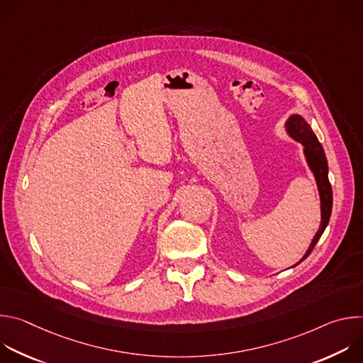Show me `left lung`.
I'll list each match as a JSON object with an SVG mask.
<instances>
[{"mask_svg": "<svg viewBox=\"0 0 363 363\" xmlns=\"http://www.w3.org/2000/svg\"><path fill=\"white\" fill-rule=\"evenodd\" d=\"M284 129L287 132V135L303 145V153L304 158L307 162L308 169L312 171L315 179H316V185L319 189V196H320V227L318 230V233L315 234L312 242H310L307 251L304 252V255L301 257V260L297 263L300 264L304 258L308 257V254L313 251L315 245L318 244V241L320 240L323 231L326 230L329 220H330V214H332V203H333V194H332V185L329 182V167H328V160L325 150L318 139V136L315 135V132L312 130V126H310L306 119L301 115L293 113L284 123ZM297 264H294L293 267H296Z\"/></svg>", "mask_w": 363, "mask_h": 363, "instance_id": "obj_1", "label": "left lung"}]
</instances>
